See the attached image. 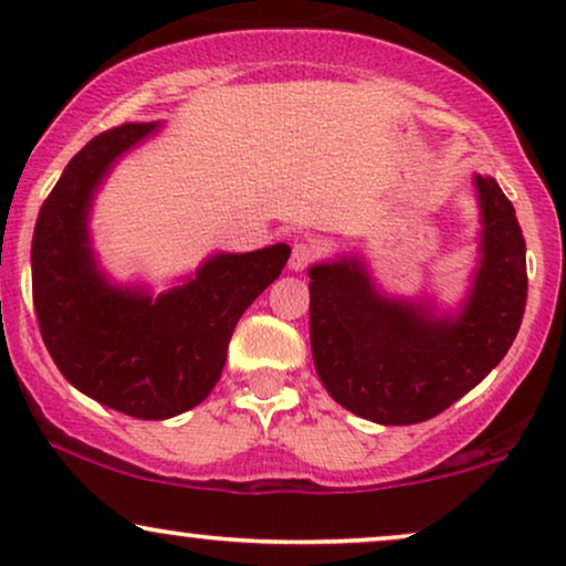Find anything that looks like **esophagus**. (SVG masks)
Segmentation results:
<instances>
[{"label": "esophagus", "mask_w": 566, "mask_h": 566, "mask_svg": "<svg viewBox=\"0 0 566 566\" xmlns=\"http://www.w3.org/2000/svg\"><path fill=\"white\" fill-rule=\"evenodd\" d=\"M316 254H319V247L314 242H296L293 244V252H291V270H306L312 262L316 260Z\"/></svg>", "instance_id": "34e87169"}]
</instances>
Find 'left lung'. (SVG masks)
Listing matches in <instances>:
<instances>
[{
    "label": "left lung",
    "instance_id": "left-lung-1",
    "mask_svg": "<svg viewBox=\"0 0 566 566\" xmlns=\"http://www.w3.org/2000/svg\"><path fill=\"white\" fill-rule=\"evenodd\" d=\"M482 268L455 319L381 298L358 260L308 270L316 374L332 399L366 420L415 424L474 389L521 329L528 273L515 208L492 177L476 175Z\"/></svg>",
    "mask_w": 566,
    "mask_h": 566
}]
</instances>
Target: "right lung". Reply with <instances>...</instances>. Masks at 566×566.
Returning <instances> with one entry per match:
<instances>
[{
	"label": "right lung",
	"instance_id": "right-lung-1",
	"mask_svg": "<svg viewBox=\"0 0 566 566\" xmlns=\"http://www.w3.org/2000/svg\"><path fill=\"white\" fill-rule=\"evenodd\" d=\"M154 128L123 123L92 138L43 200L30 252L33 306L53 363L82 394L138 420H167L211 394L239 316L291 254L289 244L216 254L159 298L107 285L90 252L92 196L113 161Z\"/></svg>",
	"mask_w": 566,
	"mask_h": 566
}]
</instances>
